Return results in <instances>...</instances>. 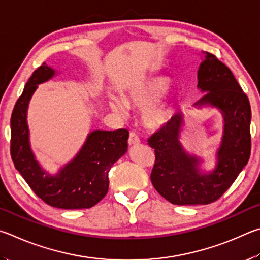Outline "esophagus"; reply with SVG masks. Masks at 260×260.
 I'll list each match as a JSON object with an SVG mask.
<instances>
[{
	"label": "esophagus",
	"instance_id": "34e87169",
	"mask_svg": "<svg viewBox=\"0 0 260 260\" xmlns=\"http://www.w3.org/2000/svg\"><path fill=\"white\" fill-rule=\"evenodd\" d=\"M127 143H129L130 146H135V145H138L140 143V139L135 133H130L129 140H127Z\"/></svg>",
	"mask_w": 260,
	"mask_h": 260
}]
</instances>
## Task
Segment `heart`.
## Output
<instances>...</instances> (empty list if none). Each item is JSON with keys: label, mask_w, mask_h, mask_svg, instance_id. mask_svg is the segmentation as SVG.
<instances>
[{"label": "heart", "mask_w": 260, "mask_h": 260, "mask_svg": "<svg viewBox=\"0 0 260 260\" xmlns=\"http://www.w3.org/2000/svg\"><path fill=\"white\" fill-rule=\"evenodd\" d=\"M170 86V79L165 75H154L138 80L126 89L123 100L116 97L109 98V106L114 112L124 114L125 105L144 109L143 121L149 129H160L171 121L174 107L170 98L160 100Z\"/></svg>", "instance_id": "heart-1"}]
</instances>
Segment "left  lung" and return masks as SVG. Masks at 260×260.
<instances>
[{"label":"left lung","instance_id":"8db88e82","mask_svg":"<svg viewBox=\"0 0 260 260\" xmlns=\"http://www.w3.org/2000/svg\"><path fill=\"white\" fill-rule=\"evenodd\" d=\"M198 71V88L204 92L194 107L219 109L224 133L210 172L200 169L202 160L185 151L179 137L184 114L176 113L167 125L148 139L155 149L151 180L158 194L172 204L195 206L217 201L247 166L251 152V108L233 73L216 56L203 52Z\"/></svg>","mask_w":260,"mask_h":260}]
</instances>
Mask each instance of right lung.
Masks as SVG:
<instances>
[{"label": "right lung", "mask_w": 260, "mask_h": 260, "mask_svg": "<svg viewBox=\"0 0 260 260\" xmlns=\"http://www.w3.org/2000/svg\"><path fill=\"white\" fill-rule=\"evenodd\" d=\"M56 75V71L43 62L27 82L11 115L10 153L16 169L49 206L59 209H88L97 204L108 190V172L127 151L129 133L93 130L71 162L56 175L45 171L35 158L29 143L27 109L38 85Z\"/></svg>", "instance_id": "obj_1"}]
</instances>
